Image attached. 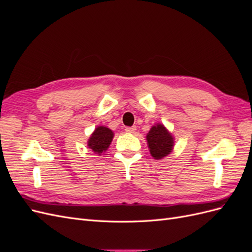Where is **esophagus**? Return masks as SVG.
Here are the masks:
<instances>
[{"mask_svg":"<svg viewBox=\"0 0 252 252\" xmlns=\"http://www.w3.org/2000/svg\"><path fill=\"white\" fill-rule=\"evenodd\" d=\"M135 130H136V127H135V126L126 127V129H125V131H126L127 133H133Z\"/></svg>","mask_w":252,"mask_h":252,"instance_id":"esophagus-1","label":"esophagus"}]
</instances>
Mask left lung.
Segmentation results:
<instances>
[{"label":"left lung","mask_w":252,"mask_h":252,"mask_svg":"<svg viewBox=\"0 0 252 252\" xmlns=\"http://www.w3.org/2000/svg\"><path fill=\"white\" fill-rule=\"evenodd\" d=\"M146 141L151 157L162 159L169 156L174 147V136L163 124L157 123L146 134Z\"/></svg>","instance_id":"1"}]
</instances>
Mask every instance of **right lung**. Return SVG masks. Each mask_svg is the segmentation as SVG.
<instances>
[{
    "mask_svg": "<svg viewBox=\"0 0 252 252\" xmlns=\"http://www.w3.org/2000/svg\"><path fill=\"white\" fill-rule=\"evenodd\" d=\"M114 133L106 126H97L94 131L90 134L87 141V146L94 151V154L101 156L107 151L113 140Z\"/></svg>",
    "mask_w": 252,
    "mask_h": 252,
    "instance_id": "add662e5",
    "label": "right lung"
}]
</instances>
